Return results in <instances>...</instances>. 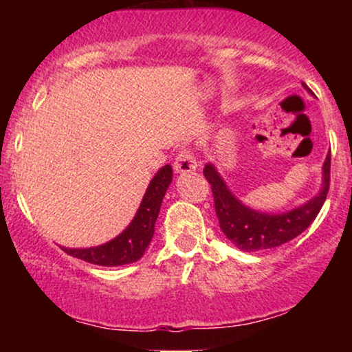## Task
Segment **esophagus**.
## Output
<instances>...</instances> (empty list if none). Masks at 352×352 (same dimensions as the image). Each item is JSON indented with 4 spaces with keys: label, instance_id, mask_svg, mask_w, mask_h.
<instances>
[{
    "label": "esophagus",
    "instance_id": "obj_1",
    "mask_svg": "<svg viewBox=\"0 0 352 352\" xmlns=\"http://www.w3.org/2000/svg\"><path fill=\"white\" fill-rule=\"evenodd\" d=\"M195 168H197L195 155H193V152L188 151V148L182 151L179 155H177L175 162H173V170L177 173H187V172L195 170Z\"/></svg>",
    "mask_w": 352,
    "mask_h": 352
}]
</instances>
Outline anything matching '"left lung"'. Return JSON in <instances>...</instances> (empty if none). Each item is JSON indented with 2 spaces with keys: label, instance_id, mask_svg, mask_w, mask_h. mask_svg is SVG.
<instances>
[{
  "label": "left lung",
  "instance_id": "8db88e82",
  "mask_svg": "<svg viewBox=\"0 0 352 352\" xmlns=\"http://www.w3.org/2000/svg\"><path fill=\"white\" fill-rule=\"evenodd\" d=\"M306 89L308 86L302 84ZM331 153L322 165V185L316 197L285 213H265L248 208L230 192L220 173L212 164L204 168L205 179L212 185L215 212L221 232L236 248L243 252H261L288 243L313 223L324 204L329 190Z\"/></svg>",
  "mask_w": 352,
  "mask_h": 352
}]
</instances>
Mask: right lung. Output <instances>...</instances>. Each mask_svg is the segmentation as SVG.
<instances>
[{"label": "right lung", "mask_w": 352, "mask_h": 352, "mask_svg": "<svg viewBox=\"0 0 352 352\" xmlns=\"http://www.w3.org/2000/svg\"><path fill=\"white\" fill-rule=\"evenodd\" d=\"M172 182V167L164 165L148 184L134 220L114 240L92 248H64L71 256L100 266H120L140 260L153 236V227L159 217L160 205Z\"/></svg>", "instance_id": "add662e5"}]
</instances>
